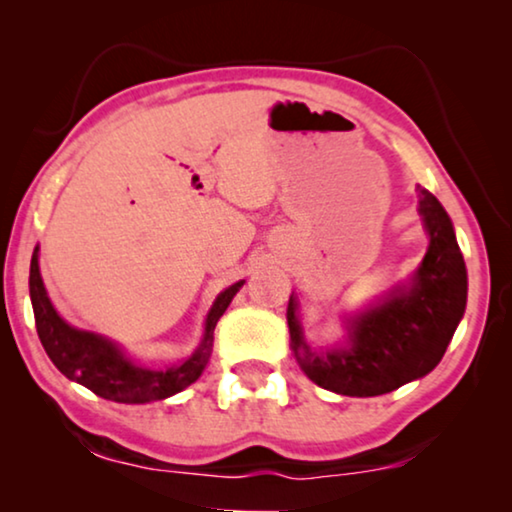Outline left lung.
<instances>
[{"mask_svg": "<svg viewBox=\"0 0 512 512\" xmlns=\"http://www.w3.org/2000/svg\"><path fill=\"white\" fill-rule=\"evenodd\" d=\"M419 191V216L429 249L405 284L347 314V338L326 349L305 340L298 296L291 293V349L314 384L342 396H380L429 375L443 359L466 310L468 275L450 216L426 188Z\"/></svg>", "mask_w": 512, "mask_h": 512, "instance_id": "left-lung-1", "label": "left lung"}]
</instances>
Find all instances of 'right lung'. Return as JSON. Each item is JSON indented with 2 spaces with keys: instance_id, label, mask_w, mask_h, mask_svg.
Returning a JSON list of instances; mask_svg holds the SVG:
<instances>
[{
  "instance_id": "add662e5",
  "label": "right lung",
  "mask_w": 512,
  "mask_h": 512,
  "mask_svg": "<svg viewBox=\"0 0 512 512\" xmlns=\"http://www.w3.org/2000/svg\"><path fill=\"white\" fill-rule=\"evenodd\" d=\"M242 284L244 279L216 296L212 310L207 312L205 333H202L200 345L186 361L170 368H146L142 363L132 361L114 340L67 324L46 293L39 270V247H34L30 263V298L34 321H37L39 340L46 349L48 359L55 363V368L67 380L79 382L93 394L116 403L163 401V398L179 394L188 384L198 380L209 356H212L216 321L228 310L230 300L242 289Z\"/></svg>"
}]
</instances>
